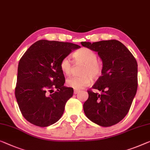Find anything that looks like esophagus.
<instances>
[{
    "mask_svg": "<svg viewBox=\"0 0 150 150\" xmlns=\"http://www.w3.org/2000/svg\"><path fill=\"white\" fill-rule=\"evenodd\" d=\"M73 92H74V94H77V93L79 92V90H78V89H74V91H73Z\"/></svg>",
    "mask_w": 150,
    "mask_h": 150,
    "instance_id": "34e87169",
    "label": "esophagus"
}]
</instances>
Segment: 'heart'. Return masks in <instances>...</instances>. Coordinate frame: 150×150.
<instances>
[{
  "label": "heart",
  "mask_w": 150,
  "mask_h": 150,
  "mask_svg": "<svg viewBox=\"0 0 150 150\" xmlns=\"http://www.w3.org/2000/svg\"><path fill=\"white\" fill-rule=\"evenodd\" d=\"M73 58L76 63H83L81 69L82 75L73 76L67 79V86L75 89H81L89 86L91 78L97 79L100 77L102 67L97 61V55L93 51L83 48L73 54ZM60 69L63 74L69 75L72 70V62L68 57H64L60 62Z\"/></svg>",
  "instance_id": "obj_1"
}]
</instances>
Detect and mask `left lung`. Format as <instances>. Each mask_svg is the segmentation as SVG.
Returning <instances> with one entry per match:
<instances>
[{"mask_svg": "<svg viewBox=\"0 0 150 150\" xmlns=\"http://www.w3.org/2000/svg\"><path fill=\"white\" fill-rule=\"evenodd\" d=\"M83 46L97 52L103 67L102 76L88 89L83 110L89 120L102 127H110L123 119L137 89V62L127 47L116 40L82 42Z\"/></svg>", "mask_w": 150, "mask_h": 150, "instance_id": "left-lung-1", "label": "left lung"}]
</instances>
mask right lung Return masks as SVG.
Wrapping results in <instances>:
<instances>
[{"label":"right lung","instance_id":"1","mask_svg":"<svg viewBox=\"0 0 150 150\" xmlns=\"http://www.w3.org/2000/svg\"><path fill=\"white\" fill-rule=\"evenodd\" d=\"M79 48L69 42L42 40L22 56L15 94L22 115L30 123L45 127L62 117L73 89L64 86L65 79L60 62Z\"/></svg>","mask_w":150,"mask_h":150}]
</instances>
